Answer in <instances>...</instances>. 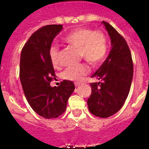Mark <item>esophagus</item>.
<instances>
[{
  "label": "esophagus",
  "mask_w": 149,
  "mask_h": 149,
  "mask_svg": "<svg viewBox=\"0 0 149 149\" xmlns=\"http://www.w3.org/2000/svg\"><path fill=\"white\" fill-rule=\"evenodd\" d=\"M80 85H81L80 83H75V86H76V87H78V86H79Z\"/></svg>",
  "instance_id": "34e87169"
}]
</instances>
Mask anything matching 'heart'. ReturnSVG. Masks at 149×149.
Segmentation results:
<instances>
[{"label":"heart","instance_id":"heart-1","mask_svg":"<svg viewBox=\"0 0 149 149\" xmlns=\"http://www.w3.org/2000/svg\"><path fill=\"white\" fill-rule=\"evenodd\" d=\"M63 41L79 49V56L92 65H97L101 63L106 58L108 51V43L105 35L101 31H93L86 28L73 29L64 37ZM49 53L52 65H58V46L52 45ZM88 72V66L81 63L66 68L63 72V77L68 80L80 82Z\"/></svg>","mask_w":149,"mask_h":149}]
</instances>
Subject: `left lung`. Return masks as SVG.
I'll use <instances>...</instances> for the list:
<instances>
[{"label":"left lung","mask_w":149,"mask_h":149,"mask_svg":"<svg viewBox=\"0 0 149 149\" xmlns=\"http://www.w3.org/2000/svg\"><path fill=\"white\" fill-rule=\"evenodd\" d=\"M102 24L111 38V49L91 77L101 82L91 84L92 92L87 104L93 115L106 118L117 113L127 99L133 78V62L125 38L109 23Z\"/></svg>","instance_id":"obj_1"}]
</instances>
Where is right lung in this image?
I'll return each instance as SVG.
<instances>
[{"label": "right lung", "mask_w": 149, "mask_h": 149, "mask_svg": "<svg viewBox=\"0 0 149 149\" xmlns=\"http://www.w3.org/2000/svg\"><path fill=\"white\" fill-rule=\"evenodd\" d=\"M63 29L62 24H50L34 32L22 49L20 79L31 107L42 118H56L65 112L74 84L64 79L60 86H50L55 71L49 58L54 38Z\"/></svg>", "instance_id": "obj_1"}]
</instances>
